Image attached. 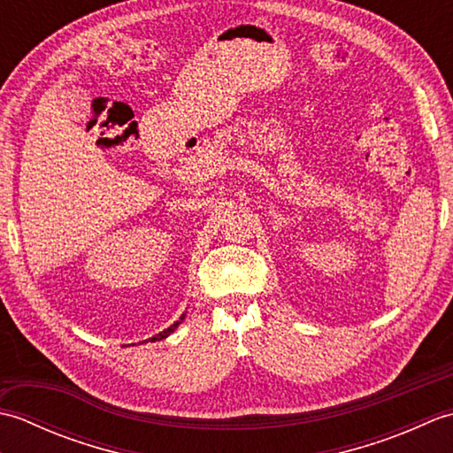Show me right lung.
Here are the masks:
<instances>
[{
  "label": "right lung",
  "instance_id": "add662e5",
  "mask_svg": "<svg viewBox=\"0 0 453 453\" xmlns=\"http://www.w3.org/2000/svg\"><path fill=\"white\" fill-rule=\"evenodd\" d=\"M180 319H182V317H180ZM180 321H177L175 325H171L169 326V329H165V331H163V333H159V334H156V336H151V339L150 341H161V339H165V336H169L173 331H175L177 329V325H179Z\"/></svg>",
  "mask_w": 453,
  "mask_h": 453
}]
</instances>
